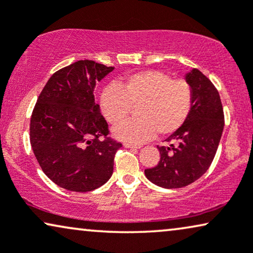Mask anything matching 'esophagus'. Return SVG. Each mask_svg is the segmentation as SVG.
I'll return each instance as SVG.
<instances>
[{
    "instance_id": "34e87169",
    "label": "esophagus",
    "mask_w": 253,
    "mask_h": 253,
    "mask_svg": "<svg viewBox=\"0 0 253 253\" xmlns=\"http://www.w3.org/2000/svg\"><path fill=\"white\" fill-rule=\"evenodd\" d=\"M124 147H127V149H139L140 145H136V144H132V143H127L126 142L123 144Z\"/></svg>"
}]
</instances>
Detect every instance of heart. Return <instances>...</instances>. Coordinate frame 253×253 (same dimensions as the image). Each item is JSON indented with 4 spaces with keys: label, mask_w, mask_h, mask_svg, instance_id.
Masks as SVG:
<instances>
[{
    "label": "heart",
    "mask_w": 253,
    "mask_h": 253,
    "mask_svg": "<svg viewBox=\"0 0 253 253\" xmlns=\"http://www.w3.org/2000/svg\"><path fill=\"white\" fill-rule=\"evenodd\" d=\"M194 104V91L186 79H173L164 71L147 70L131 74L119 86H108L100 97L103 116L113 126L120 124L139 109L138 119L115 127L114 134L126 142L139 143L169 136L188 120Z\"/></svg>",
    "instance_id": "obj_1"
}]
</instances>
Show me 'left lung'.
I'll list each match as a JSON object with an SVG mask.
<instances>
[{"mask_svg": "<svg viewBox=\"0 0 253 253\" xmlns=\"http://www.w3.org/2000/svg\"><path fill=\"white\" fill-rule=\"evenodd\" d=\"M194 104L186 123L172 133L169 146H157L158 165L145 169L146 178L164 188H181L202 176L211 165L224 127V113L214 84L194 68L186 75Z\"/></svg>", "mask_w": 253, "mask_h": 253, "instance_id": "1", "label": "left lung"}]
</instances>
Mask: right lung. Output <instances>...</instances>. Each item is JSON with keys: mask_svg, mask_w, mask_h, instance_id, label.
I'll return each mask as SVG.
<instances>
[{"mask_svg": "<svg viewBox=\"0 0 253 253\" xmlns=\"http://www.w3.org/2000/svg\"><path fill=\"white\" fill-rule=\"evenodd\" d=\"M114 67L79 60L52 74L30 120V143L42 172L61 188L90 192L113 174L122 143L95 103L94 88Z\"/></svg>", "mask_w": 253, "mask_h": 253, "instance_id": "obj_1", "label": "right lung"}]
</instances>
